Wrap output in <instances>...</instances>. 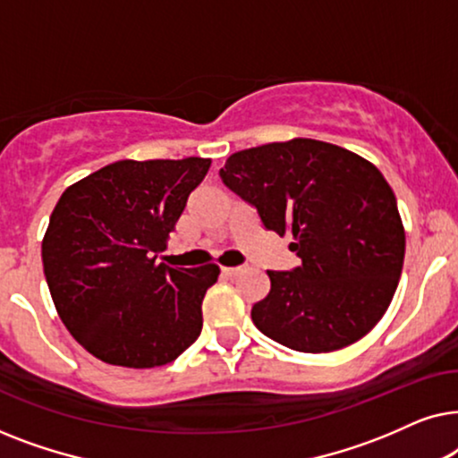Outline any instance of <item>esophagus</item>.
<instances>
[{
  "mask_svg": "<svg viewBox=\"0 0 458 458\" xmlns=\"http://www.w3.org/2000/svg\"><path fill=\"white\" fill-rule=\"evenodd\" d=\"M242 273V267H223L225 277H235V275Z\"/></svg>",
  "mask_w": 458,
  "mask_h": 458,
  "instance_id": "34e87169",
  "label": "esophagus"
}]
</instances>
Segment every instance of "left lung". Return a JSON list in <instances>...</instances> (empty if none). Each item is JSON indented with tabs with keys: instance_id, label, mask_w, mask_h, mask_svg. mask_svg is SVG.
<instances>
[{
	"instance_id": "1",
	"label": "left lung",
	"mask_w": 458,
	"mask_h": 458,
	"mask_svg": "<svg viewBox=\"0 0 458 458\" xmlns=\"http://www.w3.org/2000/svg\"><path fill=\"white\" fill-rule=\"evenodd\" d=\"M223 183L256 206L267 229L292 233L302 265L267 271L252 306L262 334L298 352H334L386 315L404 262V225L384 174L362 156L296 137L231 154Z\"/></svg>"
}]
</instances>
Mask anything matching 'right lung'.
I'll return each instance as SVG.
<instances>
[{
    "instance_id": "right-lung-1",
    "label": "right lung",
    "mask_w": 458,
    "mask_h": 458,
    "mask_svg": "<svg viewBox=\"0 0 458 458\" xmlns=\"http://www.w3.org/2000/svg\"><path fill=\"white\" fill-rule=\"evenodd\" d=\"M210 158L118 160L66 187L41 242L62 323L96 359L152 369L202 331V300L221 268L156 265Z\"/></svg>"
}]
</instances>
